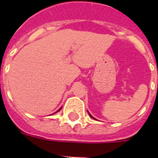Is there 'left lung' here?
Masks as SVG:
<instances>
[{"label": "left lung", "instance_id": "1", "mask_svg": "<svg viewBox=\"0 0 158 158\" xmlns=\"http://www.w3.org/2000/svg\"><path fill=\"white\" fill-rule=\"evenodd\" d=\"M88 112H89V111H88ZM89 116H90V117H91V118H93V119H95V118L93 117V116H92V115H91V114H90V113H89Z\"/></svg>", "mask_w": 158, "mask_h": 158}]
</instances>
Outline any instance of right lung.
Wrapping results in <instances>:
<instances>
[{
	"instance_id": "obj_1",
	"label": "right lung",
	"mask_w": 158,
	"mask_h": 158,
	"mask_svg": "<svg viewBox=\"0 0 158 158\" xmlns=\"http://www.w3.org/2000/svg\"><path fill=\"white\" fill-rule=\"evenodd\" d=\"M60 109H61V107H60V109H59V110H57V111H56V112H58V111H59V110H60Z\"/></svg>"
}]
</instances>
